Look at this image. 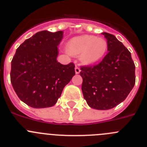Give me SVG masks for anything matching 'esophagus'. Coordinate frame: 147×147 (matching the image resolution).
Wrapping results in <instances>:
<instances>
[{
	"label": "esophagus",
	"mask_w": 147,
	"mask_h": 147,
	"mask_svg": "<svg viewBox=\"0 0 147 147\" xmlns=\"http://www.w3.org/2000/svg\"><path fill=\"white\" fill-rule=\"evenodd\" d=\"M80 71H81V70H80V67L76 66V67H75V72H76V74H80Z\"/></svg>",
	"instance_id": "34e87169"
}]
</instances>
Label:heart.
Listing matches in <instances>:
<instances>
[{
    "label": "heart",
    "instance_id": "1",
    "mask_svg": "<svg viewBox=\"0 0 147 147\" xmlns=\"http://www.w3.org/2000/svg\"><path fill=\"white\" fill-rule=\"evenodd\" d=\"M107 43L103 38L92 35H83L73 38L68 43L69 51L81 54V59L86 64H92L102 59L107 51Z\"/></svg>",
    "mask_w": 147,
    "mask_h": 147
}]
</instances>
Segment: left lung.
Returning a JSON list of instances; mask_svg holds the SVG:
<instances>
[{"mask_svg": "<svg viewBox=\"0 0 147 147\" xmlns=\"http://www.w3.org/2000/svg\"><path fill=\"white\" fill-rule=\"evenodd\" d=\"M107 51L101 62L95 65L80 67L84 98L90 107L109 110L127 97L136 83L134 62L131 53L111 34L103 32Z\"/></svg>", "mask_w": 147, "mask_h": 147, "instance_id": "1", "label": "left lung"}]
</instances>
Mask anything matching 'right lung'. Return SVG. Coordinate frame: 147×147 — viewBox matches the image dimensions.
I'll use <instances>...</instances> for the list:
<instances>
[{
  "mask_svg": "<svg viewBox=\"0 0 147 147\" xmlns=\"http://www.w3.org/2000/svg\"><path fill=\"white\" fill-rule=\"evenodd\" d=\"M62 33L42 31L26 40L11 60L10 80L22 102L34 108L52 107L75 75L73 62L57 60Z\"/></svg>",
  "mask_w": 147,
  "mask_h": 147,
  "instance_id": "add662e5",
  "label": "right lung"
}]
</instances>
